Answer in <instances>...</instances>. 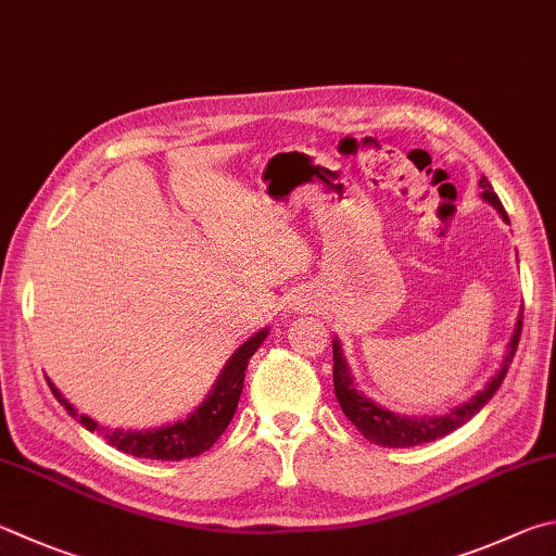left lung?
<instances>
[{
    "instance_id": "8db88e82",
    "label": "left lung",
    "mask_w": 556,
    "mask_h": 556,
    "mask_svg": "<svg viewBox=\"0 0 556 556\" xmlns=\"http://www.w3.org/2000/svg\"><path fill=\"white\" fill-rule=\"evenodd\" d=\"M479 187H481V199L496 208L498 216L506 220V224H510L506 208H503L498 194L493 191L491 181L486 177H481ZM520 330H522V308L518 313L516 328H513V336L506 345V355H503L496 375L483 383V389L473 393L471 399L462 401L459 406L450 408L447 413H440V416H422V418L406 416V413H393L371 396H367V393L355 383V377H352V369L345 359V352H342L340 338L336 336L332 338V383H336V396L340 401V408L362 435L381 447H416V445H422V442L445 438L452 430L462 428L464 422L477 416V413L491 401L493 393L498 391L501 381L508 375V365L513 362V355H516L518 350Z\"/></svg>"
}]
</instances>
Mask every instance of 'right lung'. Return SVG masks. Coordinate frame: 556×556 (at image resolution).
Wrapping results in <instances>:
<instances>
[{"mask_svg": "<svg viewBox=\"0 0 556 556\" xmlns=\"http://www.w3.org/2000/svg\"><path fill=\"white\" fill-rule=\"evenodd\" d=\"M267 336H269V326L252 332L243 345L228 357L224 369H220V375L214 381V387H211V391L206 393V399L201 401L187 418L167 422L163 428L106 430L104 426H99L94 418H89L87 413H79L48 377L46 381L60 406H65L70 416L79 420V426H85L89 432L94 430L102 432L111 447H116L126 454H134V457H143V459L179 462V459L199 457L201 452L214 447V442L224 435L228 422L236 416L240 393H243L248 362L252 355H255L262 342L267 340Z\"/></svg>", "mask_w": 556, "mask_h": 556, "instance_id": "1", "label": "right lung"}]
</instances>
